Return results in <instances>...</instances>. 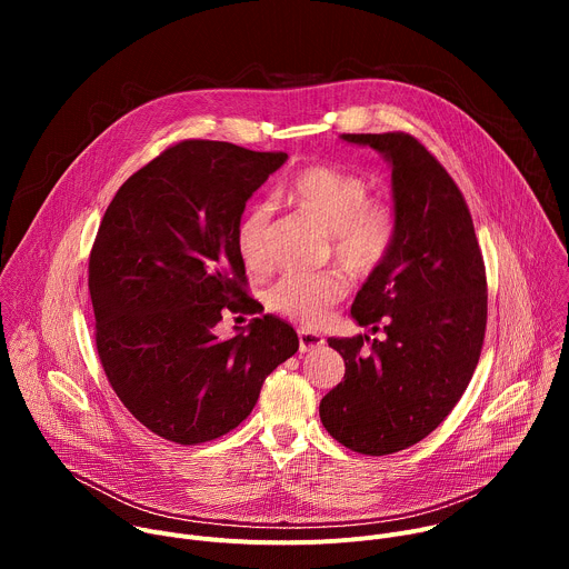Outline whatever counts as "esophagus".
<instances>
[{
  "label": "esophagus",
  "mask_w": 569,
  "mask_h": 569,
  "mask_svg": "<svg viewBox=\"0 0 569 569\" xmlns=\"http://www.w3.org/2000/svg\"><path fill=\"white\" fill-rule=\"evenodd\" d=\"M323 345V338L315 331H308V329H299V351L306 353V351H312V349H319Z\"/></svg>",
  "instance_id": "obj_1"
}]
</instances>
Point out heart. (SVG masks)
I'll return each mask as SVG.
<instances>
[{
  "mask_svg": "<svg viewBox=\"0 0 569 569\" xmlns=\"http://www.w3.org/2000/svg\"><path fill=\"white\" fill-rule=\"evenodd\" d=\"M369 191L360 173L333 164H308L277 191V202L327 229L336 263L353 277H367L387 259L398 229L391 202ZM233 240L242 266L268 272L274 261L270 207L254 204L242 213ZM347 292L349 281L340 270L286 274L266 290V306L303 327H317Z\"/></svg>",
  "mask_w": 569,
  "mask_h": 569,
  "instance_id": "b5f03b06",
  "label": "heart"
}]
</instances>
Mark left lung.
I'll return each instance as SVG.
<instances>
[{
  "label": "left lung",
  "mask_w": 569,
  "mask_h": 569,
  "mask_svg": "<svg viewBox=\"0 0 569 569\" xmlns=\"http://www.w3.org/2000/svg\"><path fill=\"white\" fill-rule=\"evenodd\" d=\"M342 139L391 161L398 229L351 306L360 327L385 338L329 340L347 371L319 419L349 450L382 457L426 439L466 391L486 333V268L459 187L417 137Z\"/></svg>",
  "instance_id": "1"
}]
</instances>
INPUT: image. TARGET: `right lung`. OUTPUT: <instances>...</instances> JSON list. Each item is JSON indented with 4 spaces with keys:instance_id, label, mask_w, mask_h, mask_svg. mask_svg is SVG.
Segmentation results:
<instances>
[{
    "instance_id": "obj_1",
    "label": "right lung",
    "mask_w": 569,
    "mask_h": 569,
    "mask_svg": "<svg viewBox=\"0 0 569 569\" xmlns=\"http://www.w3.org/2000/svg\"><path fill=\"white\" fill-rule=\"evenodd\" d=\"M286 152L184 139L132 173L106 209L90 252L99 360L128 412L157 437L198 446L250 417L261 385L299 349L290 323L263 315L229 340L216 323L250 312L236 224Z\"/></svg>"
}]
</instances>
